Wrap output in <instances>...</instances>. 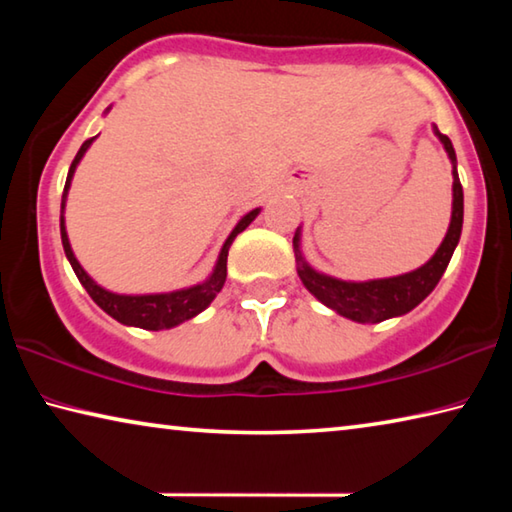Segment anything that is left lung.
<instances>
[{
  "mask_svg": "<svg viewBox=\"0 0 512 512\" xmlns=\"http://www.w3.org/2000/svg\"><path fill=\"white\" fill-rule=\"evenodd\" d=\"M433 133H436L438 140L443 142L449 160H452L454 201L452 221H449L447 235L427 264H422L420 268H415V271L404 275L381 277V280L368 282H348L339 280V277L318 273L316 268H311L300 253V228L296 230V237H293V250H296L298 275L302 284H305L311 296H316L325 307L354 320V323H381V320L409 314L411 309L418 307L420 302L436 289V284L440 282V277H443L449 259H452L458 246V239H461L463 187L456 171V153L452 140L440 133L438 126H433Z\"/></svg>",
  "mask_w": 512,
  "mask_h": 512,
  "instance_id": "1",
  "label": "left lung"
}]
</instances>
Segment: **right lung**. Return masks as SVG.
<instances>
[{
  "mask_svg": "<svg viewBox=\"0 0 512 512\" xmlns=\"http://www.w3.org/2000/svg\"><path fill=\"white\" fill-rule=\"evenodd\" d=\"M92 142H94V137H90V140L83 142V146L79 149V153H76V158L72 162V167H69L67 180H65L63 201H60V210H65L67 192H69V185H72L74 171H76V167H79L81 158L85 155V151L90 149ZM257 214H259V207H255V210H250L248 214L241 216V221L235 225V230L230 232L228 239H225V244L221 248V255H219V259H216L214 271H212L210 277H207L205 282L194 284V287H189V289L171 291V293H146V296H124V293H112L108 289H103V287H99L97 282L92 280L88 273L83 271V266L79 264V259L74 257V250H72V246H69V239H67L65 216L63 214H60V239H63L65 255L69 259V264H72L76 277H79V282L83 284L85 291L90 293V298L97 302V305L103 311H106L108 316L119 320L121 325L153 329V332H158V329H171V327H176L180 323H185V320L198 316L203 309L210 307V302L216 298V293H219L223 289V284H225V275H228V250L232 246V241H235V237L239 235V232H244L248 225L255 221Z\"/></svg>",
  "mask_w": 512,
  "mask_h": 512,
  "instance_id": "1",
  "label": "right lung"
}]
</instances>
